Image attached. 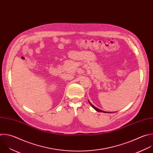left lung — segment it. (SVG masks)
Here are the masks:
<instances>
[{
    "instance_id": "obj_1",
    "label": "left lung",
    "mask_w": 153,
    "mask_h": 153,
    "mask_svg": "<svg viewBox=\"0 0 153 153\" xmlns=\"http://www.w3.org/2000/svg\"><path fill=\"white\" fill-rule=\"evenodd\" d=\"M89 101V104L91 105V106H92V108H94L96 111H97V112H104V113H112V112H105V111H101V110H100V109H99L97 108L96 107H95L94 105H92V104H91V102H90L89 101Z\"/></svg>"
}]
</instances>
